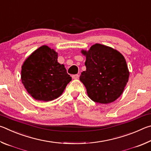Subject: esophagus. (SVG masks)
<instances>
[{
  "instance_id": "1",
  "label": "esophagus",
  "mask_w": 151,
  "mask_h": 151,
  "mask_svg": "<svg viewBox=\"0 0 151 151\" xmlns=\"http://www.w3.org/2000/svg\"><path fill=\"white\" fill-rule=\"evenodd\" d=\"M72 78L73 79H78L79 78V75H72Z\"/></svg>"
}]
</instances>
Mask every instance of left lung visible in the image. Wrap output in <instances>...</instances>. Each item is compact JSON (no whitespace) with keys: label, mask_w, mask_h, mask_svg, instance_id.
<instances>
[{"label":"left lung","mask_w":151,"mask_h":151,"mask_svg":"<svg viewBox=\"0 0 151 151\" xmlns=\"http://www.w3.org/2000/svg\"><path fill=\"white\" fill-rule=\"evenodd\" d=\"M81 52L86 56V69L81 73L80 81L85 86L89 98L101 104L116 101L129 81L124 57L116 50L101 44Z\"/></svg>","instance_id":"8db88e82"}]
</instances>
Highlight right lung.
<instances>
[{"mask_svg":"<svg viewBox=\"0 0 151 151\" xmlns=\"http://www.w3.org/2000/svg\"><path fill=\"white\" fill-rule=\"evenodd\" d=\"M57 58L55 50L43 45L35 50L22 65V83L36 100L47 102L58 98L72 80Z\"/></svg>","mask_w":151,"mask_h":151,"instance_id":"right-lung-1","label":"right lung"}]
</instances>
